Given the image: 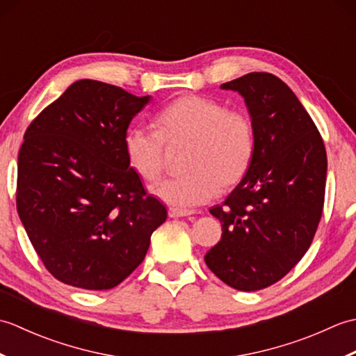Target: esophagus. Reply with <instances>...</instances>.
Returning <instances> with one entry per match:
<instances>
[{"mask_svg":"<svg viewBox=\"0 0 356 356\" xmlns=\"http://www.w3.org/2000/svg\"><path fill=\"white\" fill-rule=\"evenodd\" d=\"M193 211H188V209H179V208H168V216L171 218H176V217H186V216H191Z\"/></svg>","mask_w":356,"mask_h":356,"instance_id":"esophagus-1","label":"esophagus"}]
</instances>
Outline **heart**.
<instances>
[{
  "instance_id": "1",
  "label": "heart",
  "mask_w": 356,
  "mask_h": 356,
  "mask_svg": "<svg viewBox=\"0 0 356 356\" xmlns=\"http://www.w3.org/2000/svg\"><path fill=\"white\" fill-rule=\"evenodd\" d=\"M157 128L131 125L124 151L133 171L151 184L162 176L166 143L188 145L180 177L153 186V194L174 207L191 208L214 197L220 188L238 184L252 162L255 133L243 110L228 108L213 97L185 95L157 113Z\"/></svg>"
}]
</instances>
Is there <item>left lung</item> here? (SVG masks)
Here are the masks:
<instances>
[{
	"mask_svg": "<svg viewBox=\"0 0 356 356\" xmlns=\"http://www.w3.org/2000/svg\"><path fill=\"white\" fill-rule=\"evenodd\" d=\"M222 88L245 97L255 151L236 190L209 209L223 232L205 263L234 289L260 291L282 280L312 243L324 205L326 148L312 118L275 74L248 73Z\"/></svg>",
	"mask_w": 356,
	"mask_h": 356,
	"instance_id": "8db88e82",
	"label": "left lung"
}]
</instances>
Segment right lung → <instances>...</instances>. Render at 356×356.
Listing matches in <instances>:
<instances>
[{
	"mask_svg": "<svg viewBox=\"0 0 356 356\" xmlns=\"http://www.w3.org/2000/svg\"><path fill=\"white\" fill-rule=\"evenodd\" d=\"M120 87L82 79L24 133L17 209L45 269L90 291L122 283L145 259L166 208L143 188L124 151L131 119L148 104Z\"/></svg>",
	"mask_w": 356,
	"mask_h": 356,
	"instance_id": "right-lung-1",
	"label": "right lung"
}]
</instances>
